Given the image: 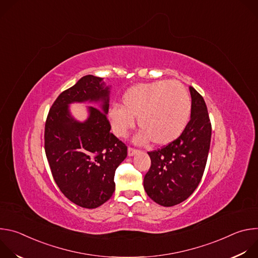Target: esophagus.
<instances>
[{"instance_id": "obj_1", "label": "esophagus", "mask_w": 258, "mask_h": 258, "mask_svg": "<svg viewBox=\"0 0 258 258\" xmlns=\"http://www.w3.org/2000/svg\"><path fill=\"white\" fill-rule=\"evenodd\" d=\"M137 153H138V150L132 148V147H128V149H127V155L128 156H134Z\"/></svg>"}]
</instances>
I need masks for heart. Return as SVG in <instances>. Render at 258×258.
<instances>
[{"instance_id": "obj_1", "label": "heart", "mask_w": 258, "mask_h": 258, "mask_svg": "<svg viewBox=\"0 0 258 258\" xmlns=\"http://www.w3.org/2000/svg\"><path fill=\"white\" fill-rule=\"evenodd\" d=\"M192 102L186 88L176 81H158L141 84L128 89L122 97V106L109 109L113 132L124 137L138 124L142 128L135 141L143 144L152 141L164 146L175 141L187 127Z\"/></svg>"}]
</instances>
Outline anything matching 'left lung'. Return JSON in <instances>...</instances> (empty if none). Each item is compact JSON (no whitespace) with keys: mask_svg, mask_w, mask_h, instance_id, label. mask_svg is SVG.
Masks as SVG:
<instances>
[{"mask_svg":"<svg viewBox=\"0 0 258 258\" xmlns=\"http://www.w3.org/2000/svg\"><path fill=\"white\" fill-rule=\"evenodd\" d=\"M191 119L182 134L161 149L148 152L151 166L144 189L154 202L169 207L188 199L202 178L211 140V123L203 97L190 87Z\"/></svg>","mask_w":258,"mask_h":258,"instance_id":"left-lung-1","label":"left lung"}]
</instances>
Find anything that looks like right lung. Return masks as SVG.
<instances>
[{
  "mask_svg": "<svg viewBox=\"0 0 258 258\" xmlns=\"http://www.w3.org/2000/svg\"><path fill=\"white\" fill-rule=\"evenodd\" d=\"M110 88L101 78H82L58 96L45 125V151L55 182L67 199L89 209L111 198L115 170L127 155L126 146L110 133ZM85 101L100 109L89 106L88 118L79 122L69 105Z\"/></svg>",
  "mask_w": 258,
  "mask_h": 258,
  "instance_id": "obj_1",
  "label": "right lung"
}]
</instances>
